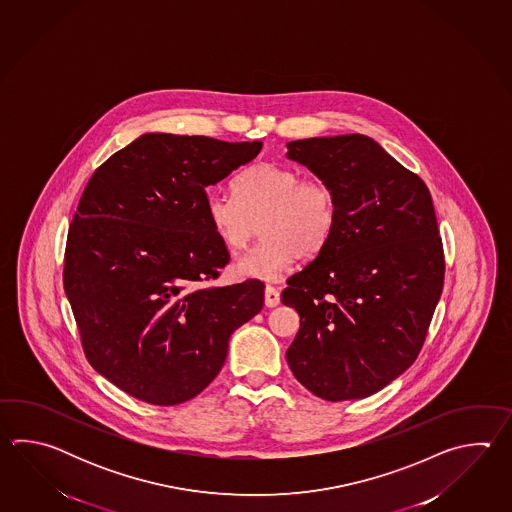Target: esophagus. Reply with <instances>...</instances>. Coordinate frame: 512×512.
I'll return each mask as SVG.
<instances>
[{"label":"esophagus","mask_w":512,"mask_h":512,"mask_svg":"<svg viewBox=\"0 0 512 512\" xmlns=\"http://www.w3.org/2000/svg\"><path fill=\"white\" fill-rule=\"evenodd\" d=\"M278 304H280V291L276 287H272V285H267L265 287V305L267 307H276Z\"/></svg>","instance_id":"34e87169"}]
</instances>
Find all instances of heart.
I'll use <instances>...</instances> for the list:
<instances>
[{
  "label": "heart",
  "mask_w": 512,
  "mask_h": 512,
  "mask_svg": "<svg viewBox=\"0 0 512 512\" xmlns=\"http://www.w3.org/2000/svg\"><path fill=\"white\" fill-rule=\"evenodd\" d=\"M207 219L218 240L241 251L258 232V245L236 261L243 278L278 280L300 256L315 258L337 229L335 190L318 179H304L282 164L258 163L234 179V197L210 194Z\"/></svg>",
  "instance_id": "b5f03b06"
}]
</instances>
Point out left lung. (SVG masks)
<instances>
[{"label": "left lung", "mask_w": 512, "mask_h": 512, "mask_svg": "<svg viewBox=\"0 0 512 512\" xmlns=\"http://www.w3.org/2000/svg\"><path fill=\"white\" fill-rule=\"evenodd\" d=\"M287 159L331 186L338 203L326 249L283 289V305L300 315L287 362L320 399H364L414 364L443 291L432 196L359 133L287 142Z\"/></svg>", "instance_id": "left-lung-1"}]
</instances>
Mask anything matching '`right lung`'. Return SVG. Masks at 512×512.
<instances>
[{"mask_svg": "<svg viewBox=\"0 0 512 512\" xmlns=\"http://www.w3.org/2000/svg\"><path fill=\"white\" fill-rule=\"evenodd\" d=\"M263 142L144 133L91 175L67 232L64 289L89 364L131 397L174 406L216 379L263 307L260 280L216 287L227 247L207 186Z\"/></svg>", "mask_w": 512, "mask_h": 512, "instance_id": "add662e5", "label": "right lung"}]
</instances>
